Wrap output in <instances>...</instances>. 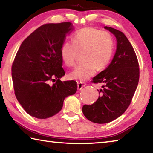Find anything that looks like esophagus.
I'll return each instance as SVG.
<instances>
[{"mask_svg": "<svg viewBox=\"0 0 153 153\" xmlns=\"http://www.w3.org/2000/svg\"><path fill=\"white\" fill-rule=\"evenodd\" d=\"M77 89L78 90H82L83 88L86 86V84L85 82H77Z\"/></svg>", "mask_w": 153, "mask_h": 153, "instance_id": "1", "label": "esophagus"}]
</instances>
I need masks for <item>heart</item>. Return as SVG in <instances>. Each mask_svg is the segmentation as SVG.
<instances>
[{"label": "heart", "instance_id": "b5f03b06", "mask_svg": "<svg viewBox=\"0 0 153 153\" xmlns=\"http://www.w3.org/2000/svg\"><path fill=\"white\" fill-rule=\"evenodd\" d=\"M114 40L109 32L94 27H85L72 36V43L64 42L61 46V60L67 67L74 66L79 54L81 64L69 73V78L82 81L94 76L96 69L102 70L110 63L114 52Z\"/></svg>", "mask_w": 153, "mask_h": 153}]
</instances>
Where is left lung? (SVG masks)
I'll return each mask as SVG.
<instances>
[{"instance_id": "obj_1", "label": "left lung", "mask_w": 153, "mask_h": 153, "mask_svg": "<svg viewBox=\"0 0 153 153\" xmlns=\"http://www.w3.org/2000/svg\"><path fill=\"white\" fill-rule=\"evenodd\" d=\"M115 36L117 50L107 69L93 77L92 82L102 84L100 97L92 105H84L82 112L89 121L107 123L118 118L130 105L140 77L139 64L132 46L123 32L106 26Z\"/></svg>"}]
</instances>
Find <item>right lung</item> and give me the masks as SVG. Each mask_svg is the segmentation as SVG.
<instances>
[{
	"label": "right lung",
	"instance_id": "add662e5",
	"mask_svg": "<svg viewBox=\"0 0 153 153\" xmlns=\"http://www.w3.org/2000/svg\"><path fill=\"white\" fill-rule=\"evenodd\" d=\"M71 30L70 22L42 25L25 38L17 51L11 68L15 94L32 117L46 119L56 115L65 98L77 91L76 82L60 80L65 74L61 46Z\"/></svg>",
	"mask_w": 153,
	"mask_h": 153
}]
</instances>
